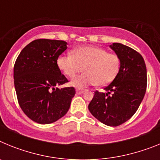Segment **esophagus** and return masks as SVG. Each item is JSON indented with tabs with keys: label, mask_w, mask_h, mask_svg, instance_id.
Instances as JSON below:
<instances>
[{
	"label": "esophagus",
	"mask_w": 160,
	"mask_h": 160,
	"mask_svg": "<svg viewBox=\"0 0 160 160\" xmlns=\"http://www.w3.org/2000/svg\"><path fill=\"white\" fill-rule=\"evenodd\" d=\"M84 92V90H76V94H82Z\"/></svg>",
	"instance_id": "1"
}]
</instances>
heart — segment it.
<instances>
[{
	"instance_id": "obj_1",
	"label": "heart",
	"mask_w": 160,
	"mask_h": 160,
	"mask_svg": "<svg viewBox=\"0 0 160 160\" xmlns=\"http://www.w3.org/2000/svg\"><path fill=\"white\" fill-rule=\"evenodd\" d=\"M57 65L69 78H73L84 68L86 73L71 80L72 86L82 89L94 84L100 87L110 84L118 75L121 61L118 55L108 53L107 49L87 46L76 48L73 54L60 55Z\"/></svg>"
}]
</instances>
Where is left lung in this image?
Wrapping results in <instances>:
<instances>
[{
	"instance_id": "1",
	"label": "left lung",
	"mask_w": 160,
	"mask_h": 160,
	"mask_svg": "<svg viewBox=\"0 0 160 160\" xmlns=\"http://www.w3.org/2000/svg\"><path fill=\"white\" fill-rule=\"evenodd\" d=\"M110 47L119 57L121 66L116 78L104 90H96L88 106L94 118L105 125L117 127L134 115L147 90V68L142 55L121 43Z\"/></svg>"
}]
</instances>
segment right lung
Wrapping results in <instances>:
<instances>
[{
  "label": "right lung",
  "mask_w": 160,
  "mask_h": 160,
  "mask_svg": "<svg viewBox=\"0 0 160 160\" xmlns=\"http://www.w3.org/2000/svg\"><path fill=\"white\" fill-rule=\"evenodd\" d=\"M66 49L64 41L34 40L21 51L14 65L18 103L38 123H52L64 116L75 94L73 87H57L68 82L57 65L58 58Z\"/></svg>",
  "instance_id": "obj_1"
}]
</instances>
